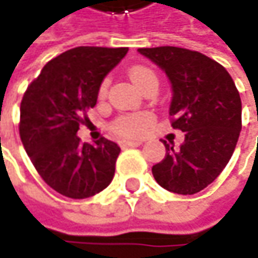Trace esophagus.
<instances>
[{
    "mask_svg": "<svg viewBox=\"0 0 258 258\" xmlns=\"http://www.w3.org/2000/svg\"><path fill=\"white\" fill-rule=\"evenodd\" d=\"M140 145H142V140H127V142L121 143L122 148H134V146H140Z\"/></svg>",
    "mask_w": 258,
    "mask_h": 258,
    "instance_id": "esophagus-1",
    "label": "esophagus"
}]
</instances>
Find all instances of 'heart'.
<instances>
[{
	"label": "heart",
	"mask_w": 258,
	"mask_h": 258,
	"mask_svg": "<svg viewBox=\"0 0 258 258\" xmlns=\"http://www.w3.org/2000/svg\"><path fill=\"white\" fill-rule=\"evenodd\" d=\"M130 80L134 83V86L140 88L145 82L155 79V75L145 67H133L128 73ZM107 91V80H104L100 86V97L103 98L106 95ZM152 122V116L149 113H136V115H127V116H121L113 122V133L122 139H128L134 137L137 134H140L142 131L148 128Z\"/></svg>",
	"instance_id": "b5f03b06"
}]
</instances>
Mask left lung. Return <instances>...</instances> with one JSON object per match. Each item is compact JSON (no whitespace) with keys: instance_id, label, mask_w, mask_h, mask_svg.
Segmentation results:
<instances>
[{"instance_id":"8db88e82","label":"left lung","mask_w":258,"mask_h":258,"mask_svg":"<svg viewBox=\"0 0 258 258\" xmlns=\"http://www.w3.org/2000/svg\"><path fill=\"white\" fill-rule=\"evenodd\" d=\"M137 52L158 66L172 85V127L185 133L178 149L164 143L166 157L152 166L167 191L196 194L227 166L242 128V103L227 70L206 55L175 46Z\"/></svg>"}]
</instances>
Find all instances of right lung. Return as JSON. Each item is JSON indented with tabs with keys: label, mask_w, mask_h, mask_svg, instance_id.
<instances>
[{
	"label": "right lung",
	"mask_w": 258,
	"mask_h": 258,
	"mask_svg": "<svg viewBox=\"0 0 258 258\" xmlns=\"http://www.w3.org/2000/svg\"><path fill=\"white\" fill-rule=\"evenodd\" d=\"M127 52L128 47L70 49L41 69L22 98L19 133L26 154L43 180L66 197H91L113 179L118 143L106 137L82 143L78 131L97 104L101 82Z\"/></svg>",
	"instance_id": "obj_1"
}]
</instances>
